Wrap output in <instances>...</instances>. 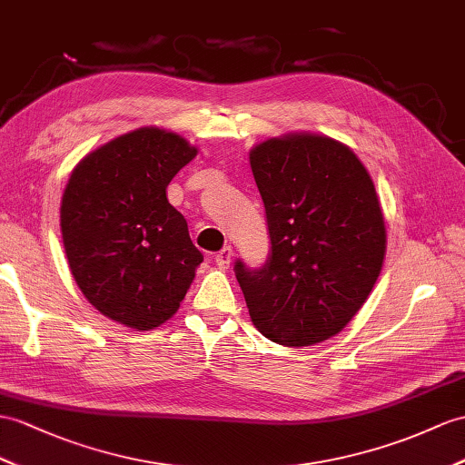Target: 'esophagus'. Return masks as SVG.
Returning a JSON list of instances; mask_svg holds the SVG:
<instances>
[{"mask_svg": "<svg viewBox=\"0 0 465 465\" xmlns=\"http://www.w3.org/2000/svg\"><path fill=\"white\" fill-rule=\"evenodd\" d=\"M214 262H217L219 268H229L232 262V248L231 246H224L223 251H219L214 254Z\"/></svg>", "mask_w": 465, "mask_h": 465, "instance_id": "esophagus-1", "label": "esophagus"}]
</instances>
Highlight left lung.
Listing matches in <instances>:
<instances>
[{
  "mask_svg": "<svg viewBox=\"0 0 465 465\" xmlns=\"http://www.w3.org/2000/svg\"><path fill=\"white\" fill-rule=\"evenodd\" d=\"M270 236L260 268L234 274L256 330L286 347L337 335L381 274L387 232L375 185L347 145L325 135L272 138L251 152Z\"/></svg>",
  "mask_w": 465,
  "mask_h": 465,
  "instance_id": "obj_1",
  "label": "left lung"
}]
</instances>
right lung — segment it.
Listing matches in <instances>:
<instances>
[{
	"mask_svg": "<svg viewBox=\"0 0 465 465\" xmlns=\"http://www.w3.org/2000/svg\"><path fill=\"white\" fill-rule=\"evenodd\" d=\"M197 155L181 135L140 128L74 167L61 203L66 260L106 318L153 330L177 312L203 262L167 185Z\"/></svg>",
	"mask_w": 465,
	"mask_h": 465,
	"instance_id": "add662e5",
	"label": "right lung"
}]
</instances>
